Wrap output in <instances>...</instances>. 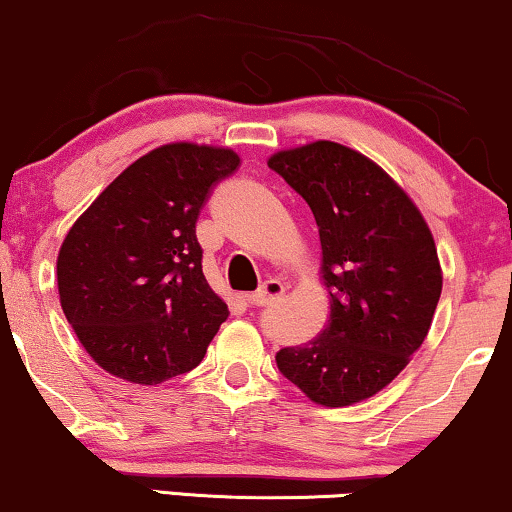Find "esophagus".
<instances>
[{"instance_id":"1","label":"esophagus","mask_w":512,"mask_h":512,"mask_svg":"<svg viewBox=\"0 0 512 512\" xmlns=\"http://www.w3.org/2000/svg\"><path fill=\"white\" fill-rule=\"evenodd\" d=\"M282 294H285V285H282L280 280H266L258 292L246 294V301H249L251 306H270L275 304V301H280Z\"/></svg>"}]
</instances>
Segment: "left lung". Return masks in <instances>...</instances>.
Returning <instances> with one entry per match:
<instances>
[{
  "label": "left lung",
  "instance_id": "1",
  "mask_svg": "<svg viewBox=\"0 0 512 512\" xmlns=\"http://www.w3.org/2000/svg\"><path fill=\"white\" fill-rule=\"evenodd\" d=\"M268 166L311 206L330 289V323L275 363L320 406H351L387 387L430 332L441 296L432 232L408 194L363 154L313 142Z\"/></svg>",
  "mask_w": 512,
  "mask_h": 512
}]
</instances>
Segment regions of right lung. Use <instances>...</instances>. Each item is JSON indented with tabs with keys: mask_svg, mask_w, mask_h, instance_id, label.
<instances>
[{
	"mask_svg": "<svg viewBox=\"0 0 512 512\" xmlns=\"http://www.w3.org/2000/svg\"><path fill=\"white\" fill-rule=\"evenodd\" d=\"M237 166L230 149L166 144L75 220L56 261L61 308L106 372L161 384L201 363L230 311L201 270L197 218Z\"/></svg>",
	"mask_w": 512,
	"mask_h": 512,
	"instance_id": "right-lung-1",
	"label": "right lung"
}]
</instances>
